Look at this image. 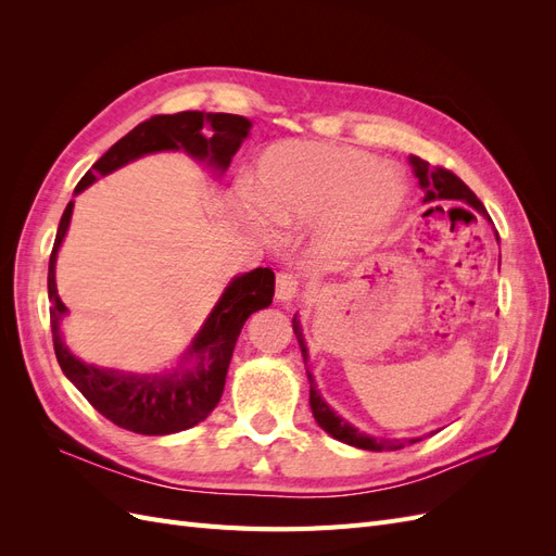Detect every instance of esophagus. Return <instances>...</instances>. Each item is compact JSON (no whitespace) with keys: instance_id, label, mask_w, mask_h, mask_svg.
I'll return each mask as SVG.
<instances>
[{"instance_id":"34e87169","label":"esophagus","mask_w":556,"mask_h":556,"mask_svg":"<svg viewBox=\"0 0 556 556\" xmlns=\"http://www.w3.org/2000/svg\"><path fill=\"white\" fill-rule=\"evenodd\" d=\"M299 296V282L292 274H278L276 278V299L280 304H292Z\"/></svg>"}]
</instances>
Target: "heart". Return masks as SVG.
Masks as SVG:
<instances>
[{"label": "heart", "instance_id": "1", "mask_svg": "<svg viewBox=\"0 0 556 556\" xmlns=\"http://www.w3.org/2000/svg\"><path fill=\"white\" fill-rule=\"evenodd\" d=\"M408 188L401 174L355 148L282 141L266 148L252 174L255 208L245 223L268 239L266 225L311 233L317 266H343L376 248L394 225Z\"/></svg>", "mask_w": 556, "mask_h": 556}]
</instances>
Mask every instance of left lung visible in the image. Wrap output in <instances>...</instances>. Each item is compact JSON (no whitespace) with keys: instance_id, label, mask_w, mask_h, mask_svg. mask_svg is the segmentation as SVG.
I'll list each match as a JSON object with an SVG mask.
<instances>
[{"instance_id":"1","label":"left lung","mask_w":556,"mask_h":556,"mask_svg":"<svg viewBox=\"0 0 556 556\" xmlns=\"http://www.w3.org/2000/svg\"><path fill=\"white\" fill-rule=\"evenodd\" d=\"M410 164H413V172L417 176L419 188L425 190L422 204H431L433 206V204H439V201H464V204L473 206L478 213H482L486 217V211L482 206V201L473 194V190H470L462 178H457L447 169H441V166H431L429 162L419 160L415 155H410ZM435 208H441V206H435ZM292 329L296 333L301 355H304V362H308V348H306L304 331H301V323L296 319V315L292 319ZM306 374H308V382H311V410H313V417H315V422L331 435V439L341 441L345 445H352V447H359V450H371V452L403 447L401 441L376 439V435H368V433L359 431L357 427H352L350 422H345V419L341 415H336V410L329 406V403L323 396H319L311 371H306ZM417 441L419 439H410L406 443H417Z\"/></svg>"}]
</instances>
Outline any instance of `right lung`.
I'll return each mask as SVG.
<instances>
[{
	"label": "right lung",
	"mask_w": 556,
	"mask_h": 556,
	"mask_svg": "<svg viewBox=\"0 0 556 556\" xmlns=\"http://www.w3.org/2000/svg\"><path fill=\"white\" fill-rule=\"evenodd\" d=\"M250 127L252 123L248 117L231 113L182 111L174 115H153L113 143L78 180L74 194L90 188L97 178L109 176L143 155L162 153V150H185L190 157L204 162L217 176H223L231 157L248 139ZM72 213L74 201H70L62 213L48 262L50 329H53V345L62 374L76 384V390L92 403L94 410L127 431L166 435L199 425L213 413L223 396L233 345L239 341L245 319L271 306L276 288L274 271L255 268L250 274L233 276L172 371L127 374L117 368L94 366L78 359L66 348L60 331L70 308L62 304L58 294L55 262L66 229H70Z\"/></svg>",
	"instance_id": "add662e5"
}]
</instances>
